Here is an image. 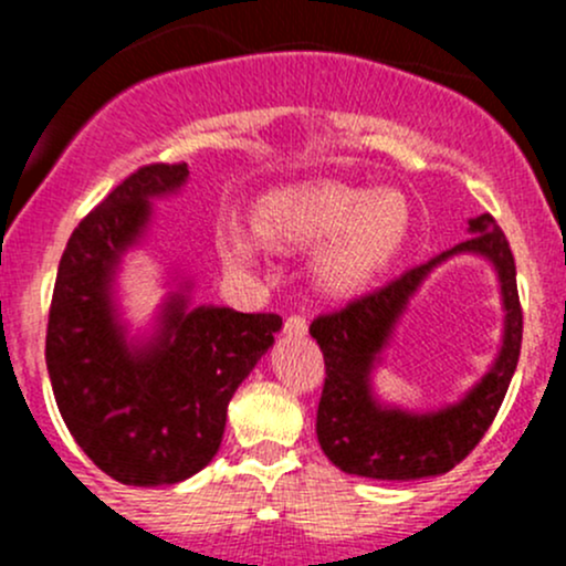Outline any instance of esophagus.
<instances>
[{
	"label": "esophagus",
	"instance_id": "34e87169",
	"mask_svg": "<svg viewBox=\"0 0 566 566\" xmlns=\"http://www.w3.org/2000/svg\"><path fill=\"white\" fill-rule=\"evenodd\" d=\"M306 328H310V323H306L304 315H290L284 319V331L293 336H306Z\"/></svg>",
	"mask_w": 566,
	"mask_h": 566
}]
</instances>
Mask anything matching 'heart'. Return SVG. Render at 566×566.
<instances>
[{
    "mask_svg": "<svg viewBox=\"0 0 566 566\" xmlns=\"http://www.w3.org/2000/svg\"><path fill=\"white\" fill-rule=\"evenodd\" d=\"M260 235L273 247L315 249L317 282L328 293L347 295L367 287L391 265L408 238V205L394 191H369L319 180L268 193L256 213ZM227 256L251 265L260 238L232 221L224 238Z\"/></svg>",
    "mask_w": 566,
    "mask_h": 566,
    "instance_id": "b5f03b06",
    "label": "heart"
}]
</instances>
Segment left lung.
Instances as JSON below:
<instances>
[{"mask_svg":"<svg viewBox=\"0 0 566 566\" xmlns=\"http://www.w3.org/2000/svg\"><path fill=\"white\" fill-rule=\"evenodd\" d=\"M471 238L394 279L386 287L350 301L345 310L312 319L325 361L317 405V441L325 458L345 473L369 479H424L452 471L476 449L493 424L515 375L523 342L515 256L490 213L468 221ZM454 253H482L500 271L505 298V345L494 369L458 406L436 415H405L374 402L368 373L401 316L403 306L432 266Z\"/></svg>","mask_w":566,"mask_h":566,"instance_id":"obj_1","label":"left lung"}]
</instances>
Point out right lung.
Instances as JSON below:
<instances>
[{"label":"right lung","mask_w":566,"mask_h":566,"mask_svg":"<svg viewBox=\"0 0 566 566\" xmlns=\"http://www.w3.org/2000/svg\"><path fill=\"white\" fill-rule=\"evenodd\" d=\"M186 164H147L90 210L62 251L45 331L56 408L90 460L123 484L161 488L219 452L227 405L273 345L282 317L227 306H164L147 345H128L114 317L119 256L150 221V199L186 182Z\"/></svg>","instance_id":"1"}]
</instances>
